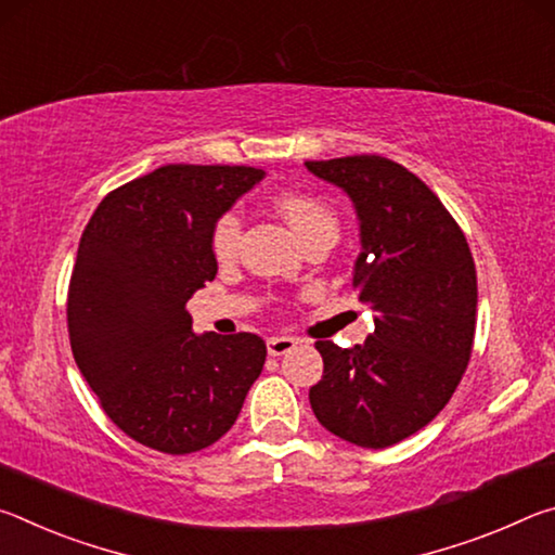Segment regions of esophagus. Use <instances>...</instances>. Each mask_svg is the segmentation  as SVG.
<instances>
[{
    "label": "esophagus",
    "mask_w": 555,
    "mask_h": 555,
    "mask_svg": "<svg viewBox=\"0 0 555 555\" xmlns=\"http://www.w3.org/2000/svg\"><path fill=\"white\" fill-rule=\"evenodd\" d=\"M296 345H298V337L274 335V337H269V340H267V350H269V354L279 357V354H286V352L294 350Z\"/></svg>",
    "instance_id": "1"
}]
</instances>
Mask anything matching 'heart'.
Listing matches in <instances>:
<instances>
[{
    "label": "heart",
    "instance_id": "obj_1",
    "mask_svg": "<svg viewBox=\"0 0 555 555\" xmlns=\"http://www.w3.org/2000/svg\"><path fill=\"white\" fill-rule=\"evenodd\" d=\"M274 208L279 210L291 230L296 232L300 242L311 240L313 234H337V215L331 205L323 203L321 198L298 191H284L274 198ZM242 234V215L240 210H224L212 224L210 232V247L212 255L218 259H230L237 251Z\"/></svg>",
    "mask_w": 555,
    "mask_h": 555
}]
</instances>
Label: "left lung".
Segmentation results:
<instances>
[{
  "instance_id": "left-lung-1",
  "label": "left lung",
  "mask_w": 555,
  "mask_h": 555,
  "mask_svg": "<svg viewBox=\"0 0 555 555\" xmlns=\"http://www.w3.org/2000/svg\"><path fill=\"white\" fill-rule=\"evenodd\" d=\"M306 168L350 195L362 242L352 286L377 313L364 345L315 343L323 379L308 399L337 438L389 448L428 426L463 379L477 321L475 261L453 215L401 164L362 154Z\"/></svg>"
}]
</instances>
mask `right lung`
Wrapping results in <instances>:
<instances>
[{
    "instance_id": "obj_1",
    "label": "right lung",
    "mask_w": 555,
    "mask_h": 555,
    "mask_svg": "<svg viewBox=\"0 0 555 555\" xmlns=\"http://www.w3.org/2000/svg\"><path fill=\"white\" fill-rule=\"evenodd\" d=\"M261 178L249 166L168 164L107 193L82 230L73 357L112 424L158 453L220 440L264 367L259 335H195L185 311L218 274L215 220Z\"/></svg>"
}]
</instances>
